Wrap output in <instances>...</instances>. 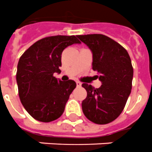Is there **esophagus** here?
Instances as JSON below:
<instances>
[{
  "instance_id": "34e87169",
  "label": "esophagus",
  "mask_w": 152,
  "mask_h": 152,
  "mask_svg": "<svg viewBox=\"0 0 152 152\" xmlns=\"http://www.w3.org/2000/svg\"><path fill=\"white\" fill-rule=\"evenodd\" d=\"M76 84H77V87H80V86H82V83H81L80 82H78V81L76 82Z\"/></svg>"
}]
</instances>
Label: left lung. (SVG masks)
Wrapping results in <instances>:
<instances>
[{
  "label": "left lung",
  "mask_w": 152,
  "mask_h": 152,
  "mask_svg": "<svg viewBox=\"0 0 152 152\" xmlns=\"http://www.w3.org/2000/svg\"><path fill=\"white\" fill-rule=\"evenodd\" d=\"M93 53V70H96L101 86L83 83L87 96L82 103L84 115L96 124L115 120L126 106L131 93L133 69L130 57L121 45L103 34L77 35Z\"/></svg>",
  "instance_id": "1"
}]
</instances>
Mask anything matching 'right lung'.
Here are the masks:
<instances>
[{"instance_id":"obj_1","label":"right lung","mask_w":152,"mask_h":152,"mask_svg":"<svg viewBox=\"0 0 152 152\" xmlns=\"http://www.w3.org/2000/svg\"><path fill=\"white\" fill-rule=\"evenodd\" d=\"M80 43L74 35L45 37L20 57L16 73L19 99L34 119L49 122L63 115L76 83L73 80L63 82L53 75L60 73L63 51L73 44Z\"/></svg>"}]
</instances>
